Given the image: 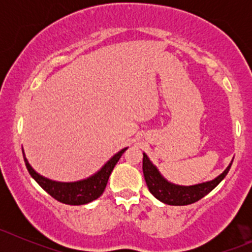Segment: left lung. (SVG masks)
Listing matches in <instances>:
<instances>
[{"mask_svg": "<svg viewBox=\"0 0 252 252\" xmlns=\"http://www.w3.org/2000/svg\"><path fill=\"white\" fill-rule=\"evenodd\" d=\"M142 155H144L142 172H144L145 182H146L150 192L161 202L172 206H185L199 201L208 192L212 191L224 179L233 163V161L230 162L229 166L223 171V173L216 177L215 179L185 187V185H178L168 182L163 175L159 173L158 168L150 161L147 155L145 152Z\"/></svg>", "mask_w": 252, "mask_h": 252, "instance_id": "obj_1", "label": "left lung"}]
</instances>
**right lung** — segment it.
Instances as JSON below:
<instances>
[{"mask_svg":"<svg viewBox=\"0 0 252 252\" xmlns=\"http://www.w3.org/2000/svg\"><path fill=\"white\" fill-rule=\"evenodd\" d=\"M126 149L128 147H124L121 151L117 152L116 155H113L103 164L102 168L96 172L95 174L90 175V177L85 178V179L78 180V182H56V180L48 179L44 175L39 174L30 166L29 161L25 157L23 147L22 151L28 172L47 194H50L53 199L62 202V204L79 206L89 204V202L94 201V200H96L102 195L114 166H116L117 162L119 161V158L126 152Z\"/></svg>","mask_w":252,"mask_h":252,"instance_id":"1","label":"right lung"}]
</instances>
